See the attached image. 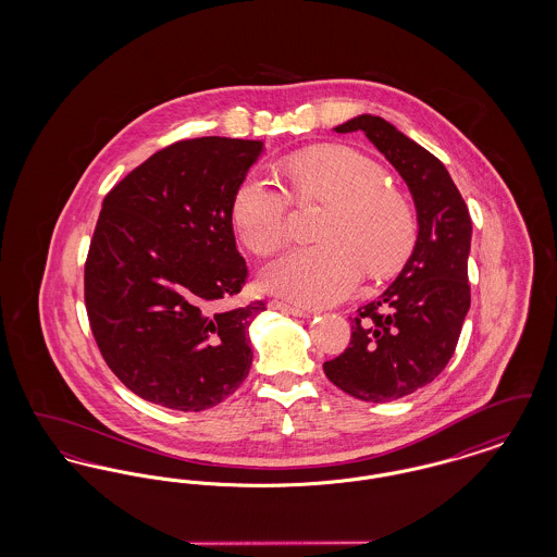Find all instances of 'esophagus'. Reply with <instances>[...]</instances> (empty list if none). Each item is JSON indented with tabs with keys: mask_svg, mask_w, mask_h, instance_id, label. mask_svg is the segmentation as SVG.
I'll return each mask as SVG.
<instances>
[{
	"mask_svg": "<svg viewBox=\"0 0 557 557\" xmlns=\"http://www.w3.org/2000/svg\"><path fill=\"white\" fill-rule=\"evenodd\" d=\"M269 305H271L273 309L284 311V313H290L294 318H309V315H311V309L300 307V305H292V302H286V300H271Z\"/></svg>",
	"mask_w": 557,
	"mask_h": 557,
	"instance_id": "1",
	"label": "esophagus"
}]
</instances>
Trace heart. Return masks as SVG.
<instances>
[{
	"mask_svg": "<svg viewBox=\"0 0 557 557\" xmlns=\"http://www.w3.org/2000/svg\"><path fill=\"white\" fill-rule=\"evenodd\" d=\"M288 175L302 198H323L332 209L319 225L325 242L267 263L261 271L267 290L302 307L330 305L359 286L366 267L373 277H384L403 265L416 236L413 214L373 160L343 146H323L294 157ZM288 212V191L259 173H248L232 200V223L257 255L286 242Z\"/></svg>",
	"mask_w": 557,
	"mask_h": 557,
	"instance_id": "heart-1",
	"label": "heart"
}]
</instances>
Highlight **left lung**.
Segmentation results:
<instances>
[{
	"label": "left lung",
	"mask_w": 557,
	"mask_h": 557,
	"mask_svg": "<svg viewBox=\"0 0 557 557\" xmlns=\"http://www.w3.org/2000/svg\"><path fill=\"white\" fill-rule=\"evenodd\" d=\"M334 132L366 133L418 212V239L397 280L357 311L345 352L323 363L346 395L386 403L430 384L455 352L470 309L472 219L445 164L388 121L359 114Z\"/></svg>",
	"instance_id": "8db88e82"
}]
</instances>
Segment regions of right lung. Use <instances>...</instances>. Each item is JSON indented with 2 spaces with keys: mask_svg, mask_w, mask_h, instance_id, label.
I'll return each instance as SVG.
<instances>
[{
  "mask_svg": "<svg viewBox=\"0 0 557 557\" xmlns=\"http://www.w3.org/2000/svg\"><path fill=\"white\" fill-rule=\"evenodd\" d=\"M259 139L196 137L162 148L108 191L85 263V307L108 368L137 397L202 411L252 366L263 300L227 307L248 269L232 200Z\"/></svg>",
  "mask_w": 557,
  "mask_h": 557,
  "instance_id": "add662e5",
  "label": "right lung"
}]
</instances>
